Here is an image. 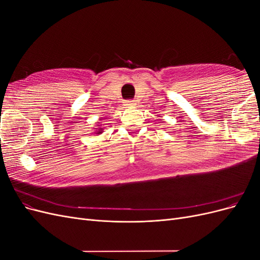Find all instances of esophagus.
I'll use <instances>...</instances> for the list:
<instances>
[{"instance_id": "obj_1", "label": "esophagus", "mask_w": 260, "mask_h": 260, "mask_svg": "<svg viewBox=\"0 0 260 260\" xmlns=\"http://www.w3.org/2000/svg\"><path fill=\"white\" fill-rule=\"evenodd\" d=\"M125 105L129 106V107H132L133 105H135V101H127V102H125Z\"/></svg>"}]
</instances>
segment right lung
<instances>
[{"label": "right lung", "mask_w": 260, "mask_h": 260, "mask_svg": "<svg viewBox=\"0 0 260 260\" xmlns=\"http://www.w3.org/2000/svg\"><path fill=\"white\" fill-rule=\"evenodd\" d=\"M103 132V128H100L98 129V131H95V135H100V133Z\"/></svg>", "instance_id": "1"}]
</instances>
